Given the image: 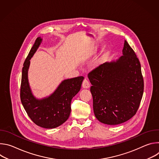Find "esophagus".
<instances>
[{"label":"esophagus","mask_w":159,"mask_h":159,"mask_svg":"<svg viewBox=\"0 0 159 159\" xmlns=\"http://www.w3.org/2000/svg\"><path fill=\"white\" fill-rule=\"evenodd\" d=\"M82 87L84 89H88L90 87V83L86 79H85L82 82Z\"/></svg>","instance_id":"esophagus-1"}]
</instances>
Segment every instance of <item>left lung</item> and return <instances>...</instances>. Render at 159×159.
<instances>
[{
	"instance_id": "left-lung-1",
	"label": "left lung",
	"mask_w": 159,
	"mask_h": 159,
	"mask_svg": "<svg viewBox=\"0 0 159 159\" xmlns=\"http://www.w3.org/2000/svg\"><path fill=\"white\" fill-rule=\"evenodd\" d=\"M123 56L106 62L88 74L96 118L101 123L116 125L137 112L143 93L141 65L125 40Z\"/></svg>"
}]
</instances>
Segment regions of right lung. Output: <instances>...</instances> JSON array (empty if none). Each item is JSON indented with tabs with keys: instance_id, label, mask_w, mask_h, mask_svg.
<instances>
[{
	"instance_id": "1",
	"label": "right lung",
	"mask_w": 159,
	"mask_h": 159,
	"mask_svg": "<svg viewBox=\"0 0 159 159\" xmlns=\"http://www.w3.org/2000/svg\"><path fill=\"white\" fill-rule=\"evenodd\" d=\"M42 38H37L31 48L22 70L20 97L28 115L38 126L47 129L57 128L69 118L72 98L79 92L84 77L63 80L49 96L37 99L33 94L28 82L30 59L39 48Z\"/></svg>"
}]
</instances>
